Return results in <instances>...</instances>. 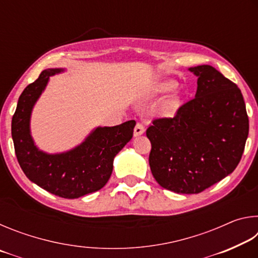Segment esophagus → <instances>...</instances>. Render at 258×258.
<instances>
[{
    "mask_svg": "<svg viewBox=\"0 0 258 258\" xmlns=\"http://www.w3.org/2000/svg\"><path fill=\"white\" fill-rule=\"evenodd\" d=\"M145 131H146L145 125H143L142 123H140V121H138L137 125H135V127H134V135L135 137H139V135L145 133Z\"/></svg>",
    "mask_w": 258,
    "mask_h": 258,
    "instance_id": "1",
    "label": "esophagus"
}]
</instances>
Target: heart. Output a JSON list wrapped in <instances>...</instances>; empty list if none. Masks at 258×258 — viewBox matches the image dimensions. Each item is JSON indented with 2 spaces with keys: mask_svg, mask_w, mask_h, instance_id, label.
Instances as JSON below:
<instances>
[{
  "mask_svg": "<svg viewBox=\"0 0 258 258\" xmlns=\"http://www.w3.org/2000/svg\"><path fill=\"white\" fill-rule=\"evenodd\" d=\"M176 86V83L175 82H165L163 84H160L158 87H157L155 93L156 94H161V93H167L169 91H172L175 89ZM180 103H181V100L180 97H173L171 99L166 100L164 102L163 106L160 108V112L163 113L165 116H171L173 113H175V111L180 107Z\"/></svg>",
  "mask_w": 258,
  "mask_h": 258,
  "instance_id": "heart-1",
  "label": "heart"
}]
</instances>
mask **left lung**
Returning <instances> with one entry per match:
<instances>
[{"mask_svg":"<svg viewBox=\"0 0 258 258\" xmlns=\"http://www.w3.org/2000/svg\"><path fill=\"white\" fill-rule=\"evenodd\" d=\"M197 93L174 117L152 120L150 169L176 194H199L228 176L244 150L249 120L237 84L209 64L191 67Z\"/></svg>","mask_w":258,"mask_h":258,"instance_id":"left-lung-1","label":"left lung"}]
</instances>
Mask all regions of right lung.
<instances>
[{"mask_svg":"<svg viewBox=\"0 0 258 258\" xmlns=\"http://www.w3.org/2000/svg\"><path fill=\"white\" fill-rule=\"evenodd\" d=\"M60 72L62 69L43 71L24 90L12 117L11 133L17 159L25 175L50 194L75 199L106 185L112 173L113 158L133 137L135 120L95 128L81 146L63 154L40 151L30 137V112L49 77Z\"/></svg>","mask_w":258,"mask_h":258,"instance_id":"right-lung-1","label":"right lung"}]
</instances>
